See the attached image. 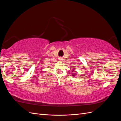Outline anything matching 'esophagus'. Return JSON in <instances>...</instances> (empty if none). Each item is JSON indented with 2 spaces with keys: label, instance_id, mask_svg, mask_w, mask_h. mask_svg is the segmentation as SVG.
<instances>
[{
  "label": "esophagus",
  "instance_id": "34e87169",
  "mask_svg": "<svg viewBox=\"0 0 121 121\" xmlns=\"http://www.w3.org/2000/svg\"><path fill=\"white\" fill-rule=\"evenodd\" d=\"M62 60H63V58H59V60L60 61H61Z\"/></svg>",
  "mask_w": 121,
  "mask_h": 121
}]
</instances>
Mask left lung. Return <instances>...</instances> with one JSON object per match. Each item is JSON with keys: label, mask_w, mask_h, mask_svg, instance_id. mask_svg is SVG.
Listing matches in <instances>:
<instances>
[{"label": "left lung", "mask_w": 121, "mask_h": 121, "mask_svg": "<svg viewBox=\"0 0 121 121\" xmlns=\"http://www.w3.org/2000/svg\"><path fill=\"white\" fill-rule=\"evenodd\" d=\"M72 72H73V73H72V76L75 77V75H76V71H75L74 69H72Z\"/></svg>", "instance_id": "1"}]
</instances>
